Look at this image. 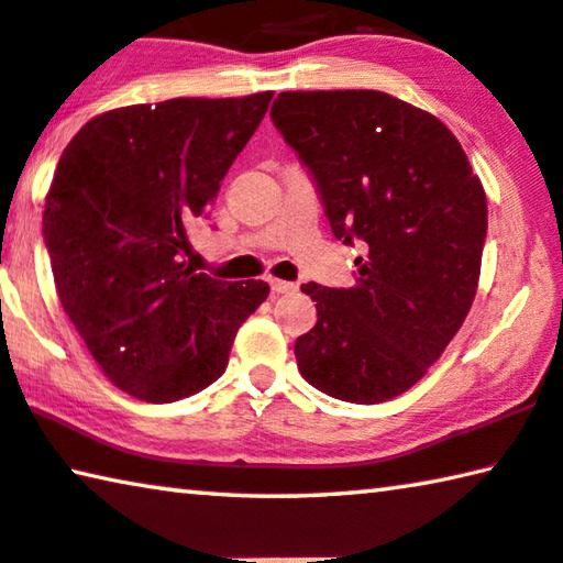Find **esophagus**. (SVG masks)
<instances>
[{
    "label": "esophagus",
    "mask_w": 563,
    "mask_h": 563,
    "mask_svg": "<svg viewBox=\"0 0 563 563\" xmlns=\"http://www.w3.org/2000/svg\"><path fill=\"white\" fill-rule=\"evenodd\" d=\"M269 287H272L274 294H291V291H297V284L284 282V279H269Z\"/></svg>",
    "instance_id": "1"
}]
</instances>
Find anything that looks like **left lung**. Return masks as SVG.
<instances>
[{"instance_id": "left-lung-1", "label": "left lung", "mask_w": 563, "mask_h": 563, "mask_svg": "<svg viewBox=\"0 0 563 563\" xmlns=\"http://www.w3.org/2000/svg\"><path fill=\"white\" fill-rule=\"evenodd\" d=\"M272 120L317 180L332 233L362 241L350 289L309 282L317 324L294 344L301 377L344 402L393 400L468 317L488 206L457 137L379 90L282 92Z\"/></svg>"}]
</instances>
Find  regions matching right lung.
Wrapping results in <instances>:
<instances>
[{
	"label": "right lung",
	"mask_w": 563,
	"mask_h": 563,
	"mask_svg": "<svg viewBox=\"0 0 563 563\" xmlns=\"http://www.w3.org/2000/svg\"><path fill=\"white\" fill-rule=\"evenodd\" d=\"M272 90L173 98L88 120L59 155L42 233L65 314L106 377L176 402L223 375L266 282H221L184 262L188 227L262 123Z\"/></svg>",
	"instance_id": "right-lung-1"
}]
</instances>
